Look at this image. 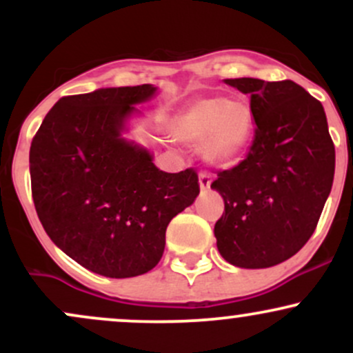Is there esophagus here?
Returning <instances> with one entry per match:
<instances>
[{"label":"esophagus","mask_w":353,"mask_h":353,"mask_svg":"<svg viewBox=\"0 0 353 353\" xmlns=\"http://www.w3.org/2000/svg\"><path fill=\"white\" fill-rule=\"evenodd\" d=\"M210 182H212V179H210V174H208V172L199 174V185L202 190H208L210 188Z\"/></svg>","instance_id":"1"}]
</instances>
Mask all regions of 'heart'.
Returning <instances> with one entry per match:
<instances>
[{
  "mask_svg": "<svg viewBox=\"0 0 353 353\" xmlns=\"http://www.w3.org/2000/svg\"><path fill=\"white\" fill-rule=\"evenodd\" d=\"M171 134L182 144H202V156L214 165L237 163L255 134L252 108L224 96L197 98L174 117Z\"/></svg>",
  "mask_w": 353,
  "mask_h": 353,
  "instance_id": "1",
  "label": "heart"
}]
</instances>
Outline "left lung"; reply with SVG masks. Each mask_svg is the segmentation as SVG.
I'll return each mask as SVG.
<instances>
[{
  "mask_svg": "<svg viewBox=\"0 0 353 353\" xmlns=\"http://www.w3.org/2000/svg\"><path fill=\"white\" fill-rule=\"evenodd\" d=\"M224 83L250 96L255 134L245 159L210 184L224 199L214 236L229 264L267 269L314 234L334 182L335 148L323 106L294 81Z\"/></svg>",
  "mask_w": 353,
  "mask_h": 353,
  "instance_id": "1",
  "label": "left lung"
}]
</instances>
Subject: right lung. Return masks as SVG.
<instances>
[{
    "mask_svg": "<svg viewBox=\"0 0 353 353\" xmlns=\"http://www.w3.org/2000/svg\"><path fill=\"white\" fill-rule=\"evenodd\" d=\"M152 84L66 96L44 117L30 149L31 190L44 230L84 269L111 279L143 275L164 252L172 217L199 196L192 169L171 174L125 139Z\"/></svg>",
    "mask_w": 353,
    "mask_h": 353,
    "instance_id": "right-lung-1",
    "label": "right lung"
}]
</instances>
